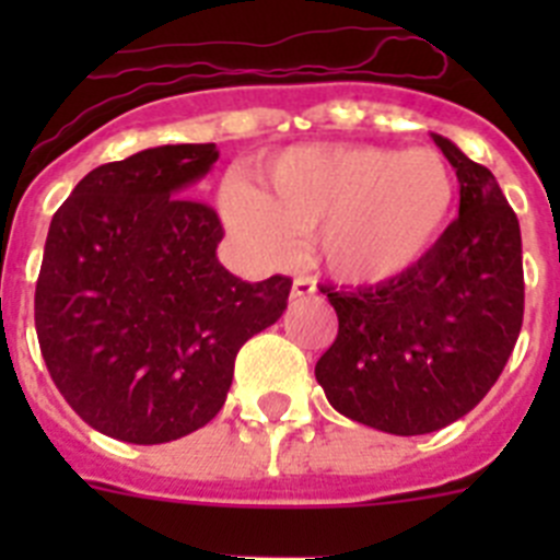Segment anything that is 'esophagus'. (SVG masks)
Here are the masks:
<instances>
[{
  "label": "esophagus",
  "mask_w": 560,
  "mask_h": 560,
  "mask_svg": "<svg viewBox=\"0 0 560 560\" xmlns=\"http://www.w3.org/2000/svg\"><path fill=\"white\" fill-rule=\"evenodd\" d=\"M316 294V283L311 277H294V283H291V300H305V296Z\"/></svg>",
  "instance_id": "obj_1"
}]
</instances>
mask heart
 I'll return each mask as SVG.
<instances>
[{
  "label": "heart",
  "instance_id": "b5f03b06",
  "mask_svg": "<svg viewBox=\"0 0 560 560\" xmlns=\"http://www.w3.org/2000/svg\"><path fill=\"white\" fill-rule=\"evenodd\" d=\"M457 205V176L432 148L296 145L257 167L255 190L226 182L219 207L232 235L260 260L285 264L296 235L350 285L407 275L438 246Z\"/></svg>",
  "mask_w": 560,
  "mask_h": 560
}]
</instances>
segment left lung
<instances>
[{
  "label": "left lung",
  "instance_id": "8db88e82",
  "mask_svg": "<svg viewBox=\"0 0 560 560\" xmlns=\"http://www.w3.org/2000/svg\"><path fill=\"white\" fill-rule=\"evenodd\" d=\"M432 137L457 171L459 215L407 275L323 289L339 334L314 370L336 412L400 438L471 412L502 375L524 316L516 212L488 167Z\"/></svg>",
  "mask_w": 560,
  "mask_h": 560
}]
</instances>
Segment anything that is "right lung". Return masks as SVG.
<instances>
[{"mask_svg": "<svg viewBox=\"0 0 560 560\" xmlns=\"http://www.w3.org/2000/svg\"><path fill=\"white\" fill-rule=\"evenodd\" d=\"M219 148L160 145L86 173L58 207L36 334L58 393L122 443H171L224 407L237 350L283 316L291 280L219 264V212L187 199Z\"/></svg>", "mask_w": 560, "mask_h": 560, "instance_id": "1", "label": "right lung"}]
</instances>
